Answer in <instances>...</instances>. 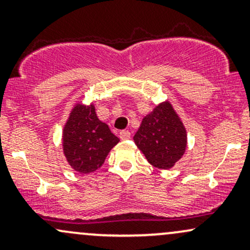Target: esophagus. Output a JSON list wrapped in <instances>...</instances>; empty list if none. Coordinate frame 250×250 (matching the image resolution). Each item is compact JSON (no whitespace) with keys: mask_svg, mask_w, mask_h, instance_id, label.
Here are the masks:
<instances>
[{"mask_svg":"<svg viewBox=\"0 0 250 250\" xmlns=\"http://www.w3.org/2000/svg\"><path fill=\"white\" fill-rule=\"evenodd\" d=\"M120 139H121V140H129V139H130V133H129V130H121V131H120Z\"/></svg>","mask_w":250,"mask_h":250,"instance_id":"obj_1","label":"esophagus"}]
</instances>
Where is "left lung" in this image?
Returning a JSON list of instances; mask_svg holds the SVG:
<instances>
[{
  "mask_svg": "<svg viewBox=\"0 0 250 250\" xmlns=\"http://www.w3.org/2000/svg\"><path fill=\"white\" fill-rule=\"evenodd\" d=\"M134 141L151 166L169 169L185 154L187 131L167 101L143 117Z\"/></svg>",
  "mask_w": 250,
  "mask_h": 250,
  "instance_id": "obj_1",
  "label": "left lung"
}]
</instances>
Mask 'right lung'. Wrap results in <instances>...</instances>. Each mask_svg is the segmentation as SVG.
<instances>
[{"label":"right lung","instance_id":"1","mask_svg":"<svg viewBox=\"0 0 250 250\" xmlns=\"http://www.w3.org/2000/svg\"><path fill=\"white\" fill-rule=\"evenodd\" d=\"M63 153L74 170L95 171L120 139L96 116L94 104L77 103L63 129Z\"/></svg>","mask_w":250,"mask_h":250}]
</instances>
